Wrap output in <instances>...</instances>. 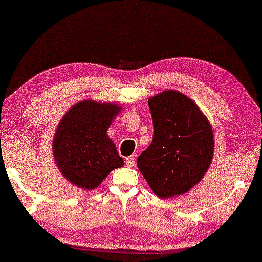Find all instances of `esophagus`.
<instances>
[{
  "label": "esophagus",
  "instance_id": "1",
  "mask_svg": "<svg viewBox=\"0 0 262 262\" xmlns=\"http://www.w3.org/2000/svg\"><path fill=\"white\" fill-rule=\"evenodd\" d=\"M135 165H136L135 157H128V158H126V160H125V166H126V167H128V168H131V167H134Z\"/></svg>",
  "mask_w": 262,
  "mask_h": 262
}]
</instances>
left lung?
<instances>
[{"instance_id": "8db88e82", "label": "left lung", "mask_w": 262, "mask_h": 262, "mask_svg": "<svg viewBox=\"0 0 262 262\" xmlns=\"http://www.w3.org/2000/svg\"><path fill=\"white\" fill-rule=\"evenodd\" d=\"M153 140L137 165L160 199L183 195L207 173L213 157L208 118L184 94L165 91L148 98Z\"/></svg>"}]
</instances>
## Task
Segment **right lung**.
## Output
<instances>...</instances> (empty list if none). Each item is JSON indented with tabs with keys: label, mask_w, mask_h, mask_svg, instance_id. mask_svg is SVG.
Instances as JSON below:
<instances>
[{
	"label": "right lung",
	"mask_w": 262,
	"mask_h": 262,
	"mask_svg": "<svg viewBox=\"0 0 262 262\" xmlns=\"http://www.w3.org/2000/svg\"><path fill=\"white\" fill-rule=\"evenodd\" d=\"M122 106L84 100L63 115L53 138V157L68 181L85 190L95 189L124 161L106 131Z\"/></svg>",
	"instance_id": "right-lung-1"
}]
</instances>
